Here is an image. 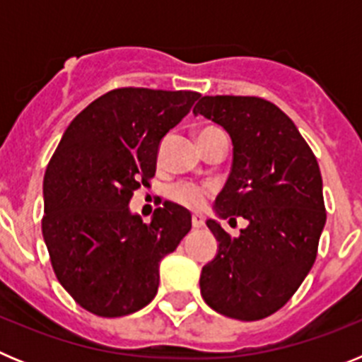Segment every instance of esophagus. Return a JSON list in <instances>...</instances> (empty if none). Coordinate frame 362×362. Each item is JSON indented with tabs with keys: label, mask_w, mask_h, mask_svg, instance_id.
<instances>
[{
	"label": "esophagus",
	"mask_w": 362,
	"mask_h": 362,
	"mask_svg": "<svg viewBox=\"0 0 362 362\" xmlns=\"http://www.w3.org/2000/svg\"><path fill=\"white\" fill-rule=\"evenodd\" d=\"M203 225H204L203 216H199V214H194V216H192V226H194V228H201Z\"/></svg>",
	"instance_id": "obj_1"
}]
</instances>
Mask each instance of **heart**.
Wrapping results in <instances>:
<instances>
[{
	"label": "heart",
	"instance_id": "b5f03b06",
	"mask_svg": "<svg viewBox=\"0 0 362 362\" xmlns=\"http://www.w3.org/2000/svg\"><path fill=\"white\" fill-rule=\"evenodd\" d=\"M209 129H203L201 132ZM199 132V134H201ZM172 197H174L177 203L185 204L188 209H201L209 197V188L199 187V185H177V187L172 190Z\"/></svg>",
	"mask_w": 362,
	"mask_h": 362
}]
</instances>
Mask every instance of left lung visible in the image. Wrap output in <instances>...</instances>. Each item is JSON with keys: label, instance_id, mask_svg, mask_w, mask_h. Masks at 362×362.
<instances>
[{"label": "left lung", "instance_id": "1", "mask_svg": "<svg viewBox=\"0 0 362 362\" xmlns=\"http://www.w3.org/2000/svg\"><path fill=\"white\" fill-rule=\"evenodd\" d=\"M194 114L221 124L233 146L232 170L216 197L221 219L248 226L219 241L201 272L204 303L226 317L257 321L283 308L308 276L326 223L317 159L279 107L250 95H204Z\"/></svg>", "mask_w": 362, "mask_h": 362}]
</instances>
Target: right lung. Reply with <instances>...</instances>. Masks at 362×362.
<instances>
[{"mask_svg": "<svg viewBox=\"0 0 362 362\" xmlns=\"http://www.w3.org/2000/svg\"><path fill=\"white\" fill-rule=\"evenodd\" d=\"M199 98L132 86L107 92L74 117L47 166L41 230L54 274L99 317L148 305L161 259L190 232V212L179 204L165 203L145 225L129 203L156 175L163 137Z\"/></svg>", "mask_w": 362, "mask_h": 362, "instance_id": "obj_1", "label": "right lung"}]
</instances>
